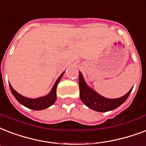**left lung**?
Masks as SVG:
<instances>
[{"mask_svg": "<svg viewBox=\"0 0 146 146\" xmlns=\"http://www.w3.org/2000/svg\"><path fill=\"white\" fill-rule=\"evenodd\" d=\"M79 86H80V96L86 106L97 112H108L118 108L127 100L132 92V87L125 95L117 99H108L100 95L95 90L86 83L83 74L79 73Z\"/></svg>", "mask_w": 146, "mask_h": 146, "instance_id": "8db88e82", "label": "left lung"}]
</instances>
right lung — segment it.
<instances>
[{
    "label": "right lung",
    "mask_w": 146,
    "mask_h": 146,
    "mask_svg": "<svg viewBox=\"0 0 146 146\" xmlns=\"http://www.w3.org/2000/svg\"><path fill=\"white\" fill-rule=\"evenodd\" d=\"M63 73H62L59 76L58 79L56 81V83H54L51 91L47 95L45 96H42V97L36 98V99H30V98L24 97L14 90L10 83H9V86L11 88L12 94L21 104L33 110H42L50 107V106H52L55 103L56 100V87H57V85L61 80V78L63 76Z\"/></svg>",
    "instance_id": "1"
}]
</instances>
